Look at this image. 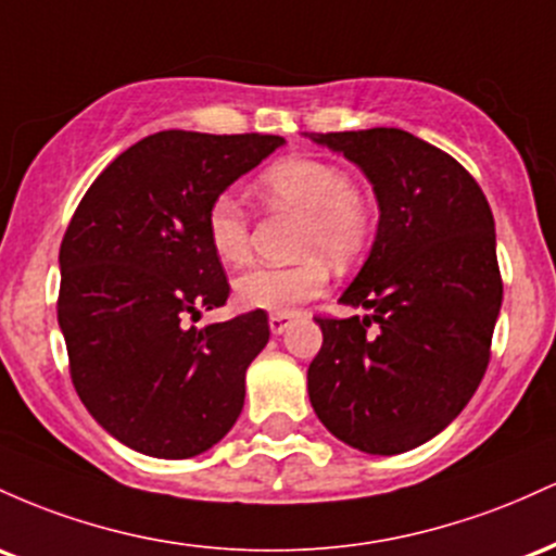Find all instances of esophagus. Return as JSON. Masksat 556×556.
<instances>
[{
	"mask_svg": "<svg viewBox=\"0 0 556 556\" xmlns=\"http://www.w3.org/2000/svg\"><path fill=\"white\" fill-rule=\"evenodd\" d=\"M291 320H294V315H270V320H267V323H270L273 333L280 336L286 328L291 326Z\"/></svg>",
	"mask_w": 556,
	"mask_h": 556,
	"instance_id": "34e87169",
	"label": "esophagus"
}]
</instances>
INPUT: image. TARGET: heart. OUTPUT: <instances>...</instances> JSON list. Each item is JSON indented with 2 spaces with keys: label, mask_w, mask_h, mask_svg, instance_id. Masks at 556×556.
Masks as SVG:
<instances>
[{
  "label": "heart",
  "mask_w": 556,
  "mask_h": 556,
  "mask_svg": "<svg viewBox=\"0 0 556 556\" xmlns=\"http://www.w3.org/2000/svg\"><path fill=\"white\" fill-rule=\"evenodd\" d=\"M260 191L273 204L307 217L302 230L304 254H326L333 262H349L365 247L367 210L357 199L352 176L333 162L291 157L267 167ZM207 241L223 265L249 260V220L233 194H220L207 210ZM328 283V267L320 257H307L291 267L260 265L236 278V299L249 309L289 315L299 304L317 296Z\"/></svg>",
  "instance_id": "b5f03b06"
}]
</instances>
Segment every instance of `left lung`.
Returning <instances> with one entry per match:
<instances>
[{
    "label": "left lung",
    "instance_id": "obj_1",
    "mask_svg": "<svg viewBox=\"0 0 556 556\" xmlns=\"http://www.w3.org/2000/svg\"><path fill=\"white\" fill-rule=\"evenodd\" d=\"M365 173L378 199L370 254L339 302L365 317H315V415L367 454L409 452L476 394L502 309L494 215L476 178L402 128L312 134Z\"/></svg>",
    "mask_w": 556,
    "mask_h": 556
}]
</instances>
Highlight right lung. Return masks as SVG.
I'll return each mask as SVG.
<instances>
[{
  "mask_svg": "<svg viewBox=\"0 0 556 556\" xmlns=\"http://www.w3.org/2000/svg\"><path fill=\"white\" fill-rule=\"evenodd\" d=\"M283 143L160 130L80 199L60 247L58 320L80 402L121 444L197 457L239 420L267 315L204 328H184V317L223 307L230 291L207 241L210 204Z\"/></svg>",
  "mask_w": 556,
  "mask_h": 556,
  "instance_id": "right-lung-1",
  "label": "right lung"
}]
</instances>
